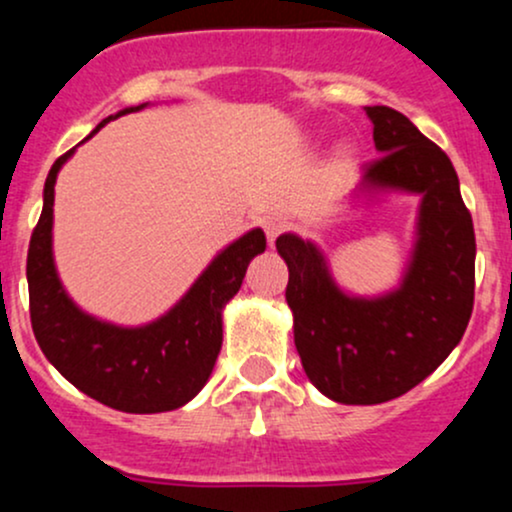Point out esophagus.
<instances>
[{
	"instance_id": "34e87169",
	"label": "esophagus",
	"mask_w": 512,
	"mask_h": 512,
	"mask_svg": "<svg viewBox=\"0 0 512 512\" xmlns=\"http://www.w3.org/2000/svg\"><path fill=\"white\" fill-rule=\"evenodd\" d=\"M262 228L264 233H267L269 245H274V240L289 228V221H286L284 216H267V219H262Z\"/></svg>"
}]
</instances>
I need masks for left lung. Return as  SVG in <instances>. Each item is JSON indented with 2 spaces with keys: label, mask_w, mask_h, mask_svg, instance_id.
I'll return each instance as SVG.
<instances>
[{
  "label": "left lung",
  "mask_w": 512,
  "mask_h": 512,
  "mask_svg": "<svg viewBox=\"0 0 512 512\" xmlns=\"http://www.w3.org/2000/svg\"><path fill=\"white\" fill-rule=\"evenodd\" d=\"M366 113L383 156L363 168V190L421 195L402 286L380 298L346 296L313 243L276 238L289 264L286 303L305 375L342 404H380L419 385L460 344L474 308L477 240L450 158L397 110L370 105Z\"/></svg>",
  "instance_id": "left-lung-1"
}]
</instances>
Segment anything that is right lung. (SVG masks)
<instances>
[{"label":"right lung","mask_w":512,"mask_h":512,"mask_svg":"<svg viewBox=\"0 0 512 512\" xmlns=\"http://www.w3.org/2000/svg\"><path fill=\"white\" fill-rule=\"evenodd\" d=\"M139 108L144 105L117 115ZM110 120L113 115L105 117L88 137ZM72 154L74 149H69L52 163L45 180L43 214L28 245L26 276L35 339L69 383L105 407L129 414L178 409L207 385L223 342V305L238 293L245 269L252 257L267 248V238L262 228H255L228 245L180 303L151 325L115 327L96 320L72 303L52 262L55 180Z\"/></svg>","instance_id":"right-lung-1"}]
</instances>
